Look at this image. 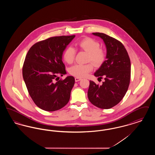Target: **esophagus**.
Masks as SVG:
<instances>
[{
	"label": "esophagus",
	"instance_id": "34e87169",
	"mask_svg": "<svg viewBox=\"0 0 155 155\" xmlns=\"http://www.w3.org/2000/svg\"><path fill=\"white\" fill-rule=\"evenodd\" d=\"M81 80V78H80V77H75V82H78V81H80Z\"/></svg>",
	"mask_w": 155,
	"mask_h": 155
}]
</instances>
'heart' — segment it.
I'll list each match as a JSON object with an SVG mask.
<instances>
[{
    "label": "heart",
    "instance_id": "b5f03b06",
    "mask_svg": "<svg viewBox=\"0 0 155 155\" xmlns=\"http://www.w3.org/2000/svg\"><path fill=\"white\" fill-rule=\"evenodd\" d=\"M77 46L82 51L88 52L87 61H92L96 66H101L106 58L105 51L100 48V43L96 39L86 37L77 43ZM76 51L73 47L68 46L63 53V58L68 64L74 62ZM94 69L91 62L87 64H76L69 68V73L77 77H84Z\"/></svg>",
    "mask_w": 155,
    "mask_h": 155
}]
</instances>
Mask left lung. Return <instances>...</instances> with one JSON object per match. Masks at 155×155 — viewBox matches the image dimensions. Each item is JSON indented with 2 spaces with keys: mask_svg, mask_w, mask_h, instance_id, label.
Returning a JSON list of instances; mask_svg holds the SVG:
<instances>
[{
  "mask_svg": "<svg viewBox=\"0 0 155 155\" xmlns=\"http://www.w3.org/2000/svg\"><path fill=\"white\" fill-rule=\"evenodd\" d=\"M101 37L107 49L106 60L94 74L104 78L102 85L90 81L88 96L96 107L108 109L117 105L125 96L131 78V61L124 46L117 39L105 34L92 33Z\"/></svg>",
  "mask_w": 155,
  "mask_h": 155,
  "instance_id": "8db88e82",
  "label": "left lung"
}]
</instances>
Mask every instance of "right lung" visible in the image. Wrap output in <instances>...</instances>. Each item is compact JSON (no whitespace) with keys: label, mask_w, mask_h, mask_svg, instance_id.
Returning a JSON list of instances; mask_svg holds the SVG:
<instances>
[{"label":"right lung","mask_w":155,"mask_h":155,"mask_svg":"<svg viewBox=\"0 0 155 155\" xmlns=\"http://www.w3.org/2000/svg\"><path fill=\"white\" fill-rule=\"evenodd\" d=\"M75 36L51 37L38 42L25 56L22 66L24 80L32 101L44 110H58L70 100L74 77L57 79L58 75L66 74L62 54Z\"/></svg>","instance_id":"1"}]
</instances>
